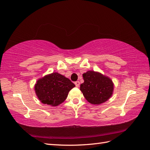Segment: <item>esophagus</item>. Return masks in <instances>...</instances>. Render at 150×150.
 Masks as SVG:
<instances>
[{"label": "esophagus", "instance_id": "obj_1", "mask_svg": "<svg viewBox=\"0 0 150 150\" xmlns=\"http://www.w3.org/2000/svg\"><path fill=\"white\" fill-rule=\"evenodd\" d=\"M74 84H75V85L77 86V87H78V86H79V85H80V83H79V81H76L75 83H74Z\"/></svg>", "mask_w": 150, "mask_h": 150}]
</instances>
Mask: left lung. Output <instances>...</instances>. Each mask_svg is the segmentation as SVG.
Returning a JSON list of instances; mask_svg holds the SVG:
<instances>
[{
    "label": "left lung",
    "instance_id": "left-lung-1",
    "mask_svg": "<svg viewBox=\"0 0 150 150\" xmlns=\"http://www.w3.org/2000/svg\"><path fill=\"white\" fill-rule=\"evenodd\" d=\"M84 83L80 85V91L88 102L100 105L112 97L114 85L108 76L99 72L88 71L83 74Z\"/></svg>",
    "mask_w": 150,
    "mask_h": 150
}]
</instances>
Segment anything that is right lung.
Returning a JSON list of instances; mask_svg holds the SVG:
<instances>
[{
	"instance_id": "1",
	"label": "right lung",
	"mask_w": 150,
	"mask_h": 150,
	"mask_svg": "<svg viewBox=\"0 0 150 150\" xmlns=\"http://www.w3.org/2000/svg\"><path fill=\"white\" fill-rule=\"evenodd\" d=\"M75 85L65 76L52 72L38 79L35 85V93L43 104L57 106L62 104Z\"/></svg>"
}]
</instances>
